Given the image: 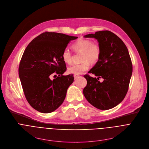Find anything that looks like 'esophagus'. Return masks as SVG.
<instances>
[{
	"instance_id": "1",
	"label": "esophagus",
	"mask_w": 149,
	"mask_h": 149,
	"mask_svg": "<svg viewBox=\"0 0 149 149\" xmlns=\"http://www.w3.org/2000/svg\"><path fill=\"white\" fill-rule=\"evenodd\" d=\"M74 79H77L79 77V75H74Z\"/></svg>"
}]
</instances>
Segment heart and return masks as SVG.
I'll list each match as a JSON object with an SVG mask.
<instances>
[{"label": "heart", "mask_w": 149, "mask_h": 149, "mask_svg": "<svg viewBox=\"0 0 149 149\" xmlns=\"http://www.w3.org/2000/svg\"><path fill=\"white\" fill-rule=\"evenodd\" d=\"M72 49L75 52H82L81 61L79 64H74L68 68V72L70 74L79 75L87 71L90 63L97 62L101 56V51L98 44L92 42L89 39H81L75 42L72 46ZM62 59L63 61L67 64H71L72 61V55L70 51L65 49L62 53Z\"/></svg>", "instance_id": "1"}]
</instances>
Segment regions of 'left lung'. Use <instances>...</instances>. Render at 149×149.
Returning <instances> with one entry per match:
<instances>
[{"instance_id":"obj_1","label":"left lung","mask_w":149,"mask_h":149,"mask_svg":"<svg viewBox=\"0 0 149 149\" xmlns=\"http://www.w3.org/2000/svg\"><path fill=\"white\" fill-rule=\"evenodd\" d=\"M94 38L101 48L99 60L84 77L87 81L83 94L94 107L102 110L111 109L119 104L128 91L133 66L128 49L123 41L109 31L96 32L84 36ZM100 78L104 81L100 83Z\"/></svg>"}]
</instances>
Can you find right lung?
Returning <instances> with one entry per match:
<instances>
[{
  "label": "right lung",
  "instance_id": "obj_1",
  "mask_svg": "<svg viewBox=\"0 0 149 149\" xmlns=\"http://www.w3.org/2000/svg\"><path fill=\"white\" fill-rule=\"evenodd\" d=\"M77 38L45 32L26 48L20 62L19 77L26 100L38 111L53 112L64 101L74 78L73 74L62 75L67 67L62 53L70 41ZM55 74L58 76L51 80Z\"/></svg>",
  "mask_w": 149,
  "mask_h": 149
}]
</instances>
